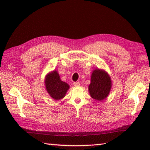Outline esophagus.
<instances>
[{
	"mask_svg": "<svg viewBox=\"0 0 150 150\" xmlns=\"http://www.w3.org/2000/svg\"><path fill=\"white\" fill-rule=\"evenodd\" d=\"M73 85L75 86H78L80 85V83L77 82H73Z\"/></svg>",
	"mask_w": 150,
	"mask_h": 150,
	"instance_id": "1",
	"label": "esophagus"
}]
</instances>
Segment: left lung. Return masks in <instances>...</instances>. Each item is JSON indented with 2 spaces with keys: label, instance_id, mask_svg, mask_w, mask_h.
Segmentation results:
<instances>
[{
  "label": "left lung",
  "instance_id": "1",
  "mask_svg": "<svg viewBox=\"0 0 150 150\" xmlns=\"http://www.w3.org/2000/svg\"><path fill=\"white\" fill-rule=\"evenodd\" d=\"M111 88V81L106 72L100 69L93 70L89 85V92L94 99L100 101L108 97Z\"/></svg>",
  "mask_w": 150,
  "mask_h": 150
}]
</instances>
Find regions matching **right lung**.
Wrapping results in <instances>:
<instances>
[{"instance_id":"1","label":"right lung","mask_w":150,"mask_h":150,"mask_svg":"<svg viewBox=\"0 0 150 150\" xmlns=\"http://www.w3.org/2000/svg\"><path fill=\"white\" fill-rule=\"evenodd\" d=\"M45 82L47 93L55 100L62 98L69 88L68 84L60 80L57 71L49 73L46 76Z\"/></svg>"}]
</instances>
